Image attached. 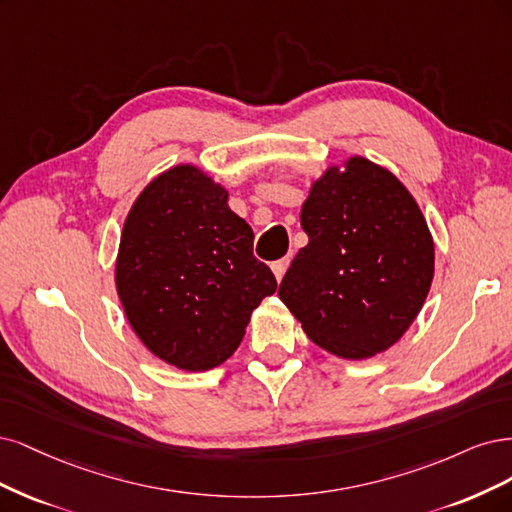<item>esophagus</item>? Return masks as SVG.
I'll use <instances>...</instances> for the list:
<instances>
[{"instance_id":"esophagus-1","label":"esophagus","mask_w":512,"mask_h":512,"mask_svg":"<svg viewBox=\"0 0 512 512\" xmlns=\"http://www.w3.org/2000/svg\"><path fill=\"white\" fill-rule=\"evenodd\" d=\"M287 268H289V257H285V259H278V261H274V263H272V272H274V276H276L278 283H280V280H283V276H285Z\"/></svg>"}]
</instances>
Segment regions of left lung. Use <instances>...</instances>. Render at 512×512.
<instances>
[{
    "mask_svg": "<svg viewBox=\"0 0 512 512\" xmlns=\"http://www.w3.org/2000/svg\"><path fill=\"white\" fill-rule=\"evenodd\" d=\"M300 221L308 244L278 298L329 353L387 351L419 315L434 278V242L417 202L389 170L351 157L312 185Z\"/></svg>",
    "mask_w": 512,
    "mask_h": 512,
    "instance_id": "left-lung-1",
    "label": "left lung"
}]
</instances>
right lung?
Returning <instances> with one entry per match:
<instances>
[{
	"label": "right lung",
	"mask_w": 512,
	"mask_h": 512,
	"mask_svg": "<svg viewBox=\"0 0 512 512\" xmlns=\"http://www.w3.org/2000/svg\"><path fill=\"white\" fill-rule=\"evenodd\" d=\"M253 238L202 170L176 166L146 185L123 225L117 291L148 351L197 372L238 349L251 312L276 291Z\"/></svg>",
	"instance_id": "1"
}]
</instances>
